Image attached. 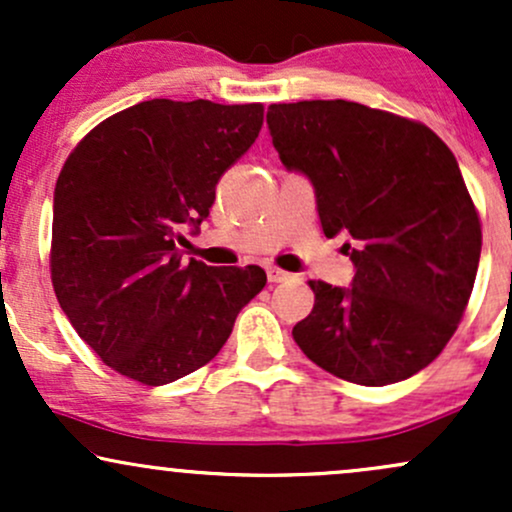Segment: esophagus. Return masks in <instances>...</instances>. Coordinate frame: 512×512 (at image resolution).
<instances>
[{
    "label": "esophagus",
    "mask_w": 512,
    "mask_h": 512,
    "mask_svg": "<svg viewBox=\"0 0 512 512\" xmlns=\"http://www.w3.org/2000/svg\"><path fill=\"white\" fill-rule=\"evenodd\" d=\"M267 279L272 281V284H281V281H289L291 274L284 272V269H279V267H267Z\"/></svg>",
    "instance_id": "1"
}]
</instances>
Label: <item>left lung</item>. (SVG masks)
Returning <instances> with one entry per match:
<instances>
[{"label":"left lung","mask_w":512,"mask_h":512,"mask_svg":"<svg viewBox=\"0 0 512 512\" xmlns=\"http://www.w3.org/2000/svg\"><path fill=\"white\" fill-rule=\"evenodd\" d=\"M267 127L354 262L351 286L308 281L315 305L293 339L349 383L411 378L455 334L479 267V216L455 156L419 122L351 101L274 103Z\"/></svg>","instance_id":"left-lung-1"}]
</instances>
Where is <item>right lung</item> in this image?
I'll use <instances>...</instances> for the list:
<instances>
[{"label":"right lung","mask_w":512,"mask_h":512,"mask_svg":"<svg viewBox=\"0 0 512 512\" xmlns=\"http://www.w3.org/2000/svg\"><path fill=\"white\" fill-rule=\"evenodd\" d=\"M260 103L154 98L81 139L52 202V286L79 337L117 373L168 385L202 368L267 284L257 264L182 262L216 182L262 129Z\"/></svg>","instance_id":"obj_1"}]
</instances>
